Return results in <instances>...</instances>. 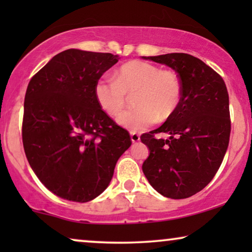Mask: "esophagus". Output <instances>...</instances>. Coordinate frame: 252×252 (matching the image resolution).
<instances>
[{"mask_svg": "<svg viewBox=\"0 0 252 252\" xmlns=\"http://www.w3.org/2000/svg\"><path fill=\"white\" fill-rule=\"evenodd\" d=\"M130 140H132L133 143H137L140 141V135L137 133H130Z\"/></svg>", "mask_w": 252, "mask_h": 252, "instance_id": "esophagus-1", "label": "esophagus"}]
</instances>
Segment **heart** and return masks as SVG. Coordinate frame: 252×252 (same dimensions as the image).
<instances>
[{
    "mask_svg": "<svg viewBox=\"0 0 252 252\" xmlns=\"http://www.w3.org/2000/svg\"><path fill=\"white\" fill-rule=\"evenodd\" d=\"M134 96L136 108L118 117L117 123L130 132H141L154 125L158 118L167 119L175 112L182 96V82L173 70H160L159 66L143 61H132L120 66L115 80L98 79L94 94L99 108L115 117L126 104L127 94Z\"/></svg>",
    "mask_w": 252,
    "mask_h": 252,
    "instance_id": "1",
    "label": "heart"
}]
</instances>
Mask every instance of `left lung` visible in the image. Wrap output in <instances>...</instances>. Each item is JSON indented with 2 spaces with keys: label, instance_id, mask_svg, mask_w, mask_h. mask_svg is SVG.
I'll use <instances>...</instances> for the list:
<instances>
[{
  "label": "left lung",
  "instance_id": "obj_1",
  "mask_svg": "<svg viewBox=\"0 0 252 252\" xmlns=\"http://www.w3.org/2000/svg\"><path fill=\"white\" fill-rule=\"evenodd\" d=\"M171 67L182 82L180 104L157 129L141 136L149 148L142 171L155 190L181 199L201 191L219 170L229 143V98L222 78L191 55L142 57ZM155 132H166V140Z\"/></svg>",
  "mask_w": 252,
  "mask_h": 252
}]
</instances>
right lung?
Instances as JSON below:
<instances>
[{
	"instance_id": "add662e5",
	"label": "right lung",
	"mask_w": 252,
	"mask_h": 252,
	"mask_svg": "<svg viewBox=\"0 0 252 252\" xmlns=\"http://www.w3.org/2000/svg\"><path fill=\"white\" fill-rule=\"evenodd\" d=\"M118 55L67 49L31 79L23 144L39 180L67 201H92L108 188L132 141L99 108L95 84Z\"/></svg>"
}]
</instances>
